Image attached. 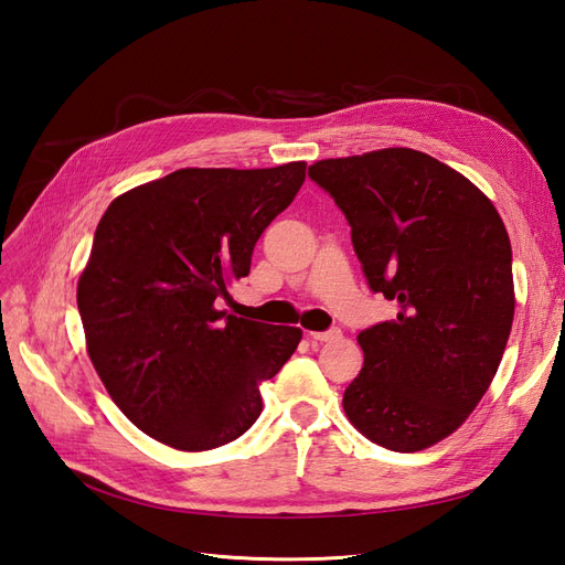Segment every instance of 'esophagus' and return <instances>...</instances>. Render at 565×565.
Returning a JSON list of instances; mask_svg holds the SVG:
<instances>
[{"label":"esophagus","mask_w":565,"mask_h":565,"mask_svg":"<svg viewBox=\"0 0 565 565\" xmlns=\"http://www.w3.org/2000/svg\"><path fill=\"white\" fill-rule=\"evenodd\" d=\"M337 337H339V330H328V332H309V339H311V341H316V344H318V341L322 344V341H330V339H337Z\"/></svg>","instance_id":"esophagus-1"}]
</instances>
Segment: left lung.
Returning <instances> with one entry per match:
<instances>
[{"instance_id": "8db88e82", "label": "left lung", "mask_w": 565, "mask_h": 565, "mask_svg": "<svg viewBox=\"0 0 565 565\" xmlns=\"http://www.w3.org/2000/svg\"><path fill=\"white\" fill-rule=\"evenodd\" d=\"M309 177L344 212L372 292L398 301L396 320L358 334L347 417L382 448H429L500 367L514 320L507 228L469 179L413 148L320 160Z\"/></svg>"}]
</instances>
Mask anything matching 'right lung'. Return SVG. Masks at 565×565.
I'll return each instance as SVG.
<instances>
[{"instance_id": "obj_1", "label": "right lung", "mask_w": 565, "mask_h": 565, "mask_svg": "<svg viewBox=\"0 0 565 565\" xmlns=\"http://www.w3.org/2000/svg\"><path fill=\"white\" fill-rule=\"evenodd\" d=\"M303 179L306 162L177 169L100 216L77 309L100 382L150 438L212 450L262 415L259 384L295 353L301 330L216 311V299L247 276L256 241Z\"/></svg>"}]
</instances>
